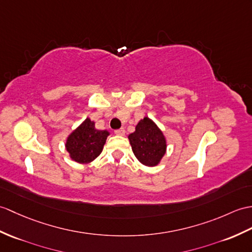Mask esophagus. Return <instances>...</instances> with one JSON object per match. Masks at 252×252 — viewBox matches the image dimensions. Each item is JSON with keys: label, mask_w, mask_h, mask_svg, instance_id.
Masks as SVG:
<instances>
[{"label": "esophagus", "mask_w": 252, "mask_h": 252, "mask_svg": "<svg viewBox=\"0 0 252 252\" xmlns=\"http://www.w3.org/2000/svg\"><path fill=\"white\" fill-rule=\"evenodd\" d=\"M115 134L116 135H120V136H124L125 134H126V130L124 127H121V128H118V130H116L115 131Z\"/></svg>", "instance_id": "1"}]
</instances>
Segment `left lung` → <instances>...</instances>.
I'll return each instance as SVG.
<instances>
[{"mask_svg":"<svg viewBox=\"0 0 252 252\" xmlns=\"http://www.w3.org/2000/svg\"><path fill=\"white\" fill-rule=\"evenodd\" d=\"M133 154L146 166H157L166 154V138L161 128L148 117L140 119L135 131L127 136Z\"/></svg>","mask_w":252,"mask_h":252,"instance_id":"1","label":"left lung"}]
</instances>
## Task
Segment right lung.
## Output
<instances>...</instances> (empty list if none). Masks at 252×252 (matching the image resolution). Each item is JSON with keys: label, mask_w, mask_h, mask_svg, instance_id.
Segmentation results:
<instances>
[{"label": "right lung", "mask_w": 252, "mask_h": 252, "mask_svg": "<svg viewBox=\"0 0 252 252\" xmlns=\"http://www.w3.org/2000/svg\"><path fill=\"white\" fill-rule=\"evenodd\" d=\"M109 134L107 130H96L95 122L87 118L67 136L65 149L73 161L88 164L101 155Z\"/></svg>", "instance_id": "add662e5"}]
</instances>
